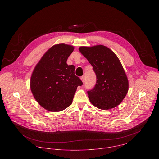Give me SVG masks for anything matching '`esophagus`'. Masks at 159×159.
<instances>
[{
	"label": "esophagus",
	"mask_w": 159,
	"mask_h": 159,
	"mask_svg": "<svg viewBox=\"0 0 159 159\" xmlns=\"http://www.w3.org/2000/svg\"><path fill=\"white\" fill-rule=\"evenodd\" d=\"M80 79H81V80L82 81V82H83V83H84V82H85V77H84V76L81 77H80Z\"/></svg>",
	"instance_id": "esophagus-1"
}]
</instances>
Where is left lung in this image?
Returning a JSON list of instances; mask_svg holds the SVG:
<instances>
[{
    "label": "left lung",
    "instance_id": "obj_1",
    "mask_svg": "<svg viewBox=\"0 0 159 159\" xmlns=\"http://www.w3.org/2000/svg\"><path fill=\"white\" fill-rule=\"evenodd\" d=\"M79 50L93 66L96 74L95 87L87 91L90 102L102 110L118 106L128 93L129 82L116 55L101 44L80 47Z\"/></svg>",
    "mask_w": 159,
    "mask_h": 159
}]
</instances>
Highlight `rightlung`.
I'll return each instance as SVG.
<instances>
[{
  "label": "right lung",
  "instance_id": "right-lung-1",
  "mask_svg": "<svg viewBox=\"0 0 159 159\" xmlns=\"http://www.w3.org/2000/svg\"><path fill=\"white\" fill-rule=\"evenodd\" d=\"M74 47L64 43L52 46L35 66L30 88L38 103L47 111L59 112L72 103L81 80L75 75V66L66 60Z\"/></svg>",
  "mask_w": 159,
  "mask_h": 159
}]
</instances>
